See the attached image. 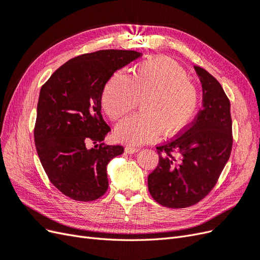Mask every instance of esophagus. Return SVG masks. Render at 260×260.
<instances>
[{"instance_id": "34e87169", "label": "esophagus", "mask_w": 260, "mask_h": 260, "mask_svg": "<svg viewBox=\"0 0 260 260\" xmlns=\"http://www.w3.org/2000/svg\"><path fill=\"white\" fill-rule=\"evenodd\" d=\"M124 151L127 152L128 154H135V153H138V152L140 151V149H139L138 147H133V146H130V145H128V146H125Z\"/></svg>"}]
</instances>
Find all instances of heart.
<instances>
[{"label":"heart","instance_id":"obj_1","mask_svg":"<svg viewBox=\"0 0 260 260\" xmlns=\"http://www.w3.org/2000/svg\"><path fill=\"white\" fill-rule=\"evenodd\" d=\"M139 101L141 114L123 119L117 139L132 145L154 142L161 133L177 135L191 120L199 104V91L177 62L165 57L144 60L129 77L114 74L106 82L102 105L112 119L131 112Z\"/></svg>","mask_w":260,"mask_h":260}]
</instances>
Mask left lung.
Wrapping results in <instances>:
<instances>
[{"label":"left lung","instance_id":"1","mask_svg":"<svg viewBox=\"0 0 260 260\" xmlns=\"http://www.w3.org/2000/svg\"><path fill=\"white\" fill-rule=\"evenodd\" d=\"M194 70L202 84V109L178 138L156 147L159 162L147 178L152 198L168 208H185L205 198L231 154L230 101L207 70Z\"/></svg>","mask_w":260,"mask_h":260}]
</instances>
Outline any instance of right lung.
<instances>
[{
	"instance_id": "1",
	"label": "right lung",
	"mask_w": 260,
	"mask_h": 260,
	"mask_svg": "<svg viewBox=\"0 0 260 260\" xmlns=\"http://www.w3.org/2000/svg\"><path fill=\"white\" fill-rule=\"evenodd\" d=\"M140 56L124 50L83 54L61 65L42 85L37 153L52 184L70 199L95 201L107 191V165L123 147L102 143L111 131L101 114L102 93L114 73Z\"/></svg>"
}]
</instances>
